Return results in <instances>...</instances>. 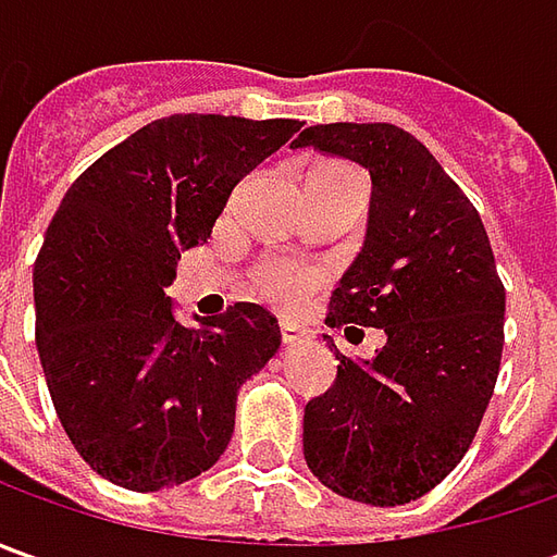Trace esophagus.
<instances>
[{
  "label": "esophagus",
  "mask_w": 557,
  "mask_h": 557,
  "mask_svg": "<svg viewBox=\"0 0 557 557\" xmlns=\"http://www.w3.org/2000/svg\"><path fill=\"white\" fill-rule=\"evenodd\" d=\"M304 341H310V332H307L304 325H297V322H282V344H285V347H297V344H304Z\"/></svg>",
  "instance_id": "esophagus-1"
}]
</instances>
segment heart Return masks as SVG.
I'll return each mask as SVG.
<instances>
[{
    "instance_id": "b5f03b06",
    "label": "heart",
    "mask_w": 557,
    "mask_h": 557,
    "mask_svg": "<svg viewBox=\"0 0 557 557\" xmlns=\"http://www.w3.org/2000/svg\"><path fill=\"white\" fill-rule=\"evenodd\" d=\"M347 173L350 170L344 166H319L312 176H347ZM253 285L272 304L290 307V304H300L319 285V272L294 260H267L253 272Z\"/></svg>"
}]
</instances>
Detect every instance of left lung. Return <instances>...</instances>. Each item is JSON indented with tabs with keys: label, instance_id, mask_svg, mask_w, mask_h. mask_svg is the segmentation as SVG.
I'll return each instance as SVG.
<instances>
[{
	"label": "left lung",
	"instance_id": "8db88e82",
	"mask_svg": "<svg viewBox=\"0 0 557 557\" xmlns=\"http://www.w3.org/2000/svg\"><path fill=\"white\" fill-rule=\"evenodd\" d=\"M315 148L369 170L366 245L332 294L329 325L384 332L372 359L337 354L304 409V459L354 503L406 505L468 453L503 359L505 288L481 213L437 158L394 123L310 126Z\"/></svg>",
	"mask_w": 557,
	"mask_h": 557
}]
</instances>
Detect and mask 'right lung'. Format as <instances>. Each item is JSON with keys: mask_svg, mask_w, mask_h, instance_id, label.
Here are the masks:
<instances>
[{"mask_svg": "<svg viewBox=\"0 0 557 557\" xmlns=\"http://www.w3.org/2000/svg\"><path fill=\"white\" fill-rule=\"evenodd\" d=\"M297 120L173 114L76 180L33 267L36 350L61 428L104 481L154 493L213 468L247 377L278 354V322L235 304L185 329L166 288L232 188Z\"/></svg>", "mask_w": 557, "mask_h": 557, "instance_id": "add662e5", "label": "right lung"}]
</instances>
